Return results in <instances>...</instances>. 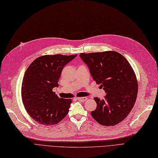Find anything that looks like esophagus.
Returning <instances> with one entry per match:
<instances>
[{
	"instance_id": "34e87169",
	"label": "esophagus",
	"mask_w": 158,
	"mask_h": 158,
	"mask_svg": "<svg viewBox=\"0 0 158 158\" xmlns=\"http://www.w3.org/2000/svg\"><path fill=\"white\" fill-rule=\"evenodd\" d=\"M76 99H77V100H78V101H80L81 102H84L87 99V98H77Z\"/></svg>"
}]
</instances>
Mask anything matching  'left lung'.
<instances>
[{
    "mask_svg": "<svg viewBox=\"0 0 158 158\" xmlns=\"http://www.w3.org/2000/svg\"><path fill=\"white\" fill-rule=\"evenodd\" d=\"M97 84L106 95L101 100L95 98L97 108L92 117L104 126H114L123 121L135 105L138 82L135 71L125 56L116 51L80 53Z\"/></svg>",
    "mask_w": 158,
    "mask_h": 158,
    "instance_id": "8db88e82",
    "label": "left lung"
}]
</instances>
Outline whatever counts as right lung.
<instances>
[{
  "label": "right lung",
  "mask_w": 158,
  "mask_h": 158,
  "mask_svg": "<svg viewBox=\"0 0 158 158\" xmlns=\"http://www.w3.org/2000/svg\"><path fill=\"white\" fill-rule=\"evenodd\" d=\"M77 55H44L33 60L22 84V99L27 113L37 123L50 126L67 115L72 100L60 98L52 89L64 66Z\"/></svg>",
  "instance_id": "add662e5"
}]
</instances>
